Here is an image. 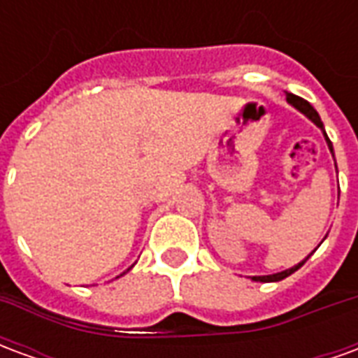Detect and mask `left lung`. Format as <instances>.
<instances>
[{"instance_id":"left-lung-1","label":"left lung","mask_w":358,"mask_h":358,"mask_svg":"<svg viewBox=\"0 0 358 358\" xmlns=\"http://www.w3.org/2000/svg\"><path fill=\"white\" fill-rule=\"evenodd\" d=\"M285 101L289 103L293 109H297L299 113H303V115H305V117H307L310 122H315V124L318 126L320 130H322L324 140H326V143H328V149H330L331 157H334V145H331V141H330V138H328L326 130H324V124H322V120H320V115L316 113L315 107H313V105H310L308 101H305L303 97H297V95H293V94L285 95ZM336 169H338V166H336ZM307 259H308V257H307ZM307 259H305V261H307ZM305 261H301L299 264H295V266H292V268L282 270V272H276V274H268V276H253L251 280H255V282H280V280H284V278L292 276L295 270H299L301 266H303V263H305Z\"/></svg>"}]
</instances>
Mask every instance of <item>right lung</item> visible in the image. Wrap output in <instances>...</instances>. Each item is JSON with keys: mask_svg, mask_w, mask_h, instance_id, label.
<instances>
[{"mask_svg": "<svg viewBox=\"0 0 358 358\" xmlns=\"http://www.w3.org/2000/svg\"><path fill=\"white\" fill-rule=\"evenodd\" d=\"M132 266H134V264H132ZM132 266H130V268H132ZM130 268H128V270H130ZM128 270H126V272H128ZM126 272H122V274H120V276H124ZM117 278H118V276H117Z\"/></svg>", "mask_w": 358, "mask_h": 358, "instance_id": "add662e5", "label": "right lung"}]
</instances>
